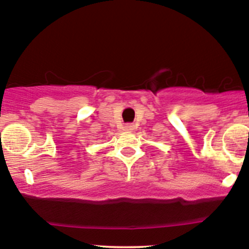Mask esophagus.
Wrapping results in <instances>:
<instances>
[{"mask_svg": "<svg viewBox=\"0 0 249 249\" xmlns=\"http://www.w3.org/2000/svg\"><path fill=\"white\" fill-rule=\"evenodd\" d=\"M126 128H127V130H133V128H134V125H132V124H128V125H126Z\"/></svg>", "mask_w": 249, "mask_h": 249, "instance_id": "obj_1", "label": "esophagus"}]
</instances>
